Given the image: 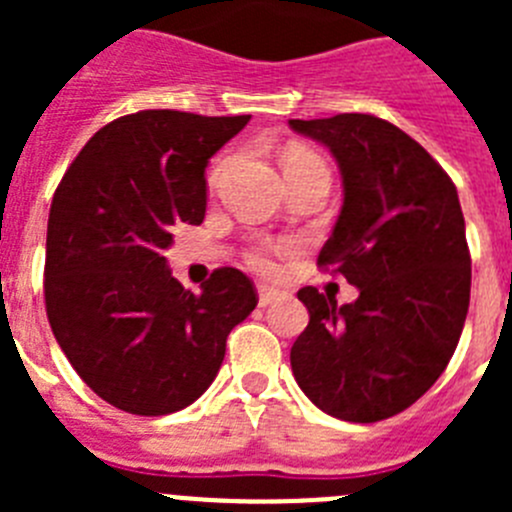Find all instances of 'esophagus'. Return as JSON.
Returning <instances> with one entry per match:
<instances>
[{"label":"esophagus","instance_id":"esophagus-1","mask_svg":"<svg viewBox=\"0 0 512 512\" xmlns=\"http://www.w3.org/2000/svg\"><path fill=\"white\" fill-rule=\"evenodd\" d=\"M282 297H284L282 289L264 287V284H261V287H259V305H261V307H266V305H271V302L282 300Z\"/></svg>","mask_w":512,"mask_h":512}]
</instances>
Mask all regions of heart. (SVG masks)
Masks as SVG:
<instances>
[{
	"instance_id": "heart-1",
	"label": "heart",
	"mask_w": 512,
	"mask_h": 512,
	"mask_svg": "<svg viewBox=\"0 0 512 512\" xmlns=\"http://www.w3.org/2000/svg\"><path fill=\"white\" fill-rule=\"evenodd\" d=\"M307 164H323V158L315 156L312 151H305V148H292V151L284 153V158H282L284 174H289V171H295V169H300V166H307ZM225 169H228V161H220V164L210 171V176H207V184H210L212 189L223 182ZM292 251H295V243L292 241H279V243L264 241V243H256V246L248 251L246 259L253 269L264 271V274H271V271L277 269L279 256H284V253H292Z\"/></svg>"
}]
</instances>
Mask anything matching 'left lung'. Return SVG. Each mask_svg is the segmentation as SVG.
<instances>
[{"instance_id": "obj_1", "label": "left lung", "mask_w": 512, "mask_h": 512, "mask_svg": "<svg viewBox=\"0 0 512 512\" xmlns=\"http://www.w3.org/2000/svg\"><path fill=\"white\" fill-rule=\"evenodd\" d=\"M289 125L338 161L343 205L318 266L359 289L348 305L315 287L297 292L310 323L292 372L323 413L377 423L431 390L459 343L472 287L459 194L431 153L382 117Z\"/></svg>"}]
</instances>
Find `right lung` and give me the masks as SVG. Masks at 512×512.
Returning a JSON list of instances; mask_svg holds the SVG:
<instances>
[{"mask_svg": "<svg viewBox=\"0 0 512 512\" xmlns=\"http://www.w3.org/2000/svg\"><path fill=\"white\" fill-rule=\"evenodd\" d=\"M251 115L143 110L104 125L66 169L45 238V312L84 382L133 415L192 405L253 312L251 279L223 266L200 295L171 277V228L200 225L207 161Z\"/></svg>", "mask_w": 512, "mask_h": 512, "instance_id": "add662e5", "label": "right lung"}]
</instances>
